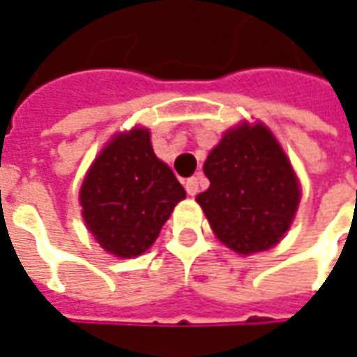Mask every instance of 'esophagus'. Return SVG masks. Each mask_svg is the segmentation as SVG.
<instances>
[{
  "label": "esophagus",
  "instance_id": "1",
  "mask_svg": "<svg viewBox=\"0 0 357 357\" xmlns=\"http://www.w3.org/2000/svg\"><path fill=\"white\" fill-rule=\"evenodd\" d=\"M186 192H188V196H196L197 192H199V186H202V176H192L186 181Z\"/></svg>",
  "mask_w": 357,
  "mask_h": 357
}]
</instances>
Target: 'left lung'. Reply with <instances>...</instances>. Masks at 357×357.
Instances as JSON below:
<instances>
[{"mask_svg":"<svg viewBox=\"0 0 357 357\" xmlns=\"http://www.w3.org/2000/svg\"><path fill=\"white\" fill-rule=\"evenodd\" d=\"M209 188L196 197L217 238L236 253L274 247L295 217L301 190L293 167L266 127L228 131L204 165Z\"/></svg>","mask_w":357,"mask_h":357,"instance_id":"left-lung-1","label":"left lung"}]
</instances>
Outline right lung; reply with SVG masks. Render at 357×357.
<instances>
[{
    "mask_svg": "<svg viewBox=\"0 0 357 357\" xmlns=\"http://www.w3.org/2000/svg\"><path fill=\"white\" fill-rule=\"evenodd\" d=\"M186 197L173 171L155 158L146 129L118 135L104 148L79 190L83 220L102 249L139 257Z\"/></svg>",
    "mask_w": 357,
    "mask_h": 357,
    "instance_id": "add662e5",
    "label": "right lung"
}]
</instances>
